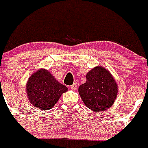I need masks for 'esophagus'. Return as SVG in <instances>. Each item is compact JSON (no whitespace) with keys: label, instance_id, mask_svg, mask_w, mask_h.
Returning a JSON list of instances; mask_svg holds the SVG:
<instances>
[{"label":"esophagus","instance_id":"obj_1","mask_svg":"<svg viewBox=\"0 0 148 148\" xmlns=\"http://www.w3.org/2000/svg\"><path fill=\"white\" fill-rule=\"evenodd\" d=\"M76 88H77V84L76 83H74V84L71 86V89L73 90H76Z\"/></svg>","mask_w":148,"mask_h":148}]
</instances>
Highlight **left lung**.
I'll use <instances>...</instances> for the list:
<instances>
[{
  "label": "left lung",
  "instance_id": "left-lung-1",
  "mask_svg": "<svg viewBox=\"0 0 148 148\" xmlns=\"http://www.w3.org/2000/svg\"><path fill=\"white\" fill-rule=\"evenodd\" d=\"M86 78V83L78 89L86 106L95 112L112 106L117 96L118 87L111 74L101 66H97L87 73Z\"/></svg>",
  "mask_w": 148,
  "mask_h": 148
}]
</instances>
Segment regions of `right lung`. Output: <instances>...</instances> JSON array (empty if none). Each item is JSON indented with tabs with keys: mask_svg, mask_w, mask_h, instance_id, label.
Masks as SVG:
<instances>
[{
	"mask_svg": "<svg viewBox=\"0 0 148 148\" xmlns=\"http://www.w3.org/2000/svg\"><path fill=\"white\" fill-rule=\"evenodd\" d=\"M68 87L60 84L48 71H37L29 78L26 93L32 105L41 110H49L57 103Z\"/></svg>",
	"mask_w": 148,
	"mask_h": 148,
	"instance_id": "1",
	"label": "right lung"
}]
</instances>
